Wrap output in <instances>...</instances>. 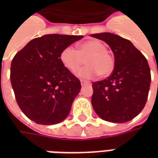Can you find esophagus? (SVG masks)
<instances>
[{"label":"esophagus","instance_id":"obj_1","mask_svg":"<svg viewBox=\"0 0 158 158\" xmlns=\"http://www.w3.org/2000/svg\"><path fill=\"white\" fill-rule=\"evenodd\" d=\"M80 83H81V85H89V81H86V80H80Z\"/></svg>","mask_w":158,"mask_h":158}]
</instances>
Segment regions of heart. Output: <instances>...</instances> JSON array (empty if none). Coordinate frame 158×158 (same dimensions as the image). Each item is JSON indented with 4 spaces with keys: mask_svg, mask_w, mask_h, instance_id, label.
<instances>
[{
    "mask_svg": "<svg viewBox=\"0 0 158 158\" xmlns=\"http://www.w3.org/2000/svg\"><path fill=\"white\" fill-rule=\"evenodd\" d=\"M61 62L70 72L74 73L81 67L85 59V67L79 69L77 75L83 79H92L96 76L106 77L114 69V58L106 45L99 40H88L77 45V50L66 47L60 56Z\"/></svg>",
    "mask_w": 158,
    "mask_h": 158,
    "instance_id": "b5f03b06",
    "label": "heart"
}]
</instances>
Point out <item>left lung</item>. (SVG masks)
Listing matches in <instances>:
<instances>
[{"label":"left lung","instance_id":"left-lung-1","mask_svg":"<svg viewBox=\"0 0 158 158\" xmlns=\"http://www.w3.org/2000/svg\"><path fill=\"white\" fill-rule=\"evenodd\" d=\"M91 36L106 42L114 54L112 74L92 83L93 108L103 120L128 122L142 111L147 101L151 85L147 60L129 40L121 36L112 33Z\"/></svg>","mask_w":158,"mask_h":158}]
</instances>
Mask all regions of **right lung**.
<instances>
[{"instance_id": "obj_1", "label": "right lung", "mask_w": 158, "mask_h": 158, "mask_svg": "<svg viewBox=\"0 0 158 158\" xmlns=\"http://www.w3.org/2000/svg\"><path fill=\"white\" fill-rule=\"evenodd\" d=\"M83 37L45 35L29 41L14 56L11 83L18 105L30 120L50 125L68 117L81 85L63 66L60 56Z\"/></svg>"}]
</instances>
